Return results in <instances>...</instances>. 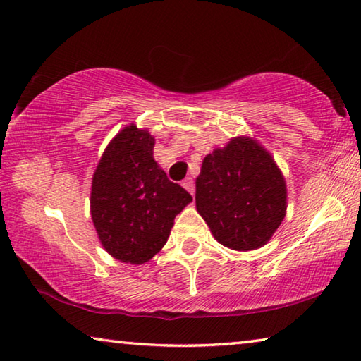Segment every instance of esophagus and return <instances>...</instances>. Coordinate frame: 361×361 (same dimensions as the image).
<instances>
[{"label":"esophagus","mask_w":361,"mask_h":361,"mask_svg":"<svg viewBox=\"0 0 361 361\" xmlns=\"http://www.w3.org/2000/svg\"><path fill=\"white\" fill-rule=\"evenodd\" d=\"M182 185H183V188L187 190V192H190L192 195L195 193V180H193V178H185V179H183Z\"/></svg>","instance_id":"esophagus-1"}]
</instances>
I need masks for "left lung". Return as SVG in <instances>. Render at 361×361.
<instances>
[{"mask_svg":"<svg viewBox=\"0 0 361 361\" xmlns=\"http://www.w3.org/2000/svg\"><path fill=\"white\" fill-rule=\"evenodd\" d=\"M196 209L221 245L256 250L286 215V183L270 154L250 138H234L202 161Z\"/></svg>","mask_w":361,"mask_h":361,"instance_id":"obj_1","label":"left lung"}]
</instances>
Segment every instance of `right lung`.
Listing matches in <instances>:
<instances>
[{
	"label": "right lung",
	"instance_id": "obj_1",
	"mask_svg": "<svg viewBox=\"0 0 361 361\" xmlns=\"http://www.w3.org/2000/svg\"><path fill=\"white\" fill-rule=\"evenodd\" d=\"M154 138L128 126L105 149L92 178L91 216L113 257L147 262L166 243L176 215L192 201L152 157Z\"/></svg>",
	"mask_w": 361,
	"mask_h": 361
}]
</instances>
